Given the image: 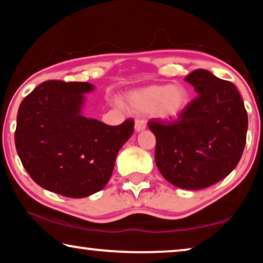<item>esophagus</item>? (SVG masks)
<instances>
[{"instance_id": "obj_1", "label": "esophagus", "mask_w": 263, "mask_h": 263, "mask_svg": "<svg viewBox=\"0 0 263 263\" xmlns=\"http://www.w3.org/2000/svg\"><path fill=\"white\" fill-rule=\"evenodd\" d=\"M145 127H146V123L143 119H136L135 121V131L136 132H140L145 130Z\"/></svg>"}]
</instances>
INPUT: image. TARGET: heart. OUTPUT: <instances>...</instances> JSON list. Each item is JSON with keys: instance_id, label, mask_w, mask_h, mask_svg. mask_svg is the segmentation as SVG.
Wrapping results in <instances>:
<instances>
[{"instance_id": "heart-1", "label": "heart", "mask_w": 263, "mask_h": 263, "mask_svg": "<svg viewBox=\"0 0 263 263\" xmlns=\"http://www.w3.org/2000/svg\"><path fill=\"white\" fill-rule=\"evenodd\" d=\"M124 104L136 113H152L164 120L178 119L189 105V93L179 85H152L125 94Z\"/></svg>"}]
</instances>
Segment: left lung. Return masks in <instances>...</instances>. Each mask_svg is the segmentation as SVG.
Here are the masks:
<instances>
[{"label":"left lung","mask_w":263,"mask_h":263,"mask_svg":"<svg viewBox=\"0 0 263 263\" xmlns=\"http://www.w3.org/2000/svg\"><path fill=\"white\" fill-rule=\"evenodd\" d=\"M197 97L171 124L148 123L156 136L155 159L164 178L186 190L204 189L240 162L248 116L234 84L205 69L185 77Z\"/></svg>","instance_id":"left-lung-1"}]
</instances>
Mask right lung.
<instances>
[{
  "instance_id": "1",
  "label": "right lung",
  "mask_w": 263,
  "mask_h": 263,
  "mask_svg": "<svg viewBox=\"0 0 263 263\" xmlns=\"http://www.w3.org/2000/svg\"><path fill=\"white\" fill-rule=\"evenodd\" d=\"M88 82L49 80L20 105L15 146L33 181L52 193L82 198L104 189L133 120L109 126L82 115Z\"/></svg>"
}]
</instances>
